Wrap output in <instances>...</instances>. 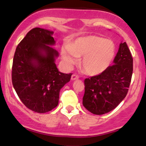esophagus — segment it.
Returning <instances> with one entry per match:
<instances>
[{
  "label": "esophagus",
  "mask_w": 146,
  "mask_h": 146,
  "mask_svg": "<svg viewBox=\"0 0 146 146\" xmlns=\"http://www.w3.org/2000/svg\"><path fill=\"white\" fill-rule=\"evenodd\" d=\"M79 78V76L76 74H73L71 76V80H77V79Z\"/></svg>",
  "instance_id": "esophagus-1"
}]
</instances>
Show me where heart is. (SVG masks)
<instances>
[{
	"mask_svg": "<svg viewBox=\"0 0 146 146\" xmlns=\"http://www.w3.org/2000/svg\"><path fill=\"white\" fill-rule=\"evenodd\" d=\"M116 47L114 42L95 35L79 37L61 51L63 60L68 68H71L81 57L80 66L88 75L96 76L105 71L114 58Z\"/></svg>",
	"mask_w": 146,
	"mask_h": 146,
	"instance_id": "b5f03b06",
	"label": "heart"
}]
</instances>
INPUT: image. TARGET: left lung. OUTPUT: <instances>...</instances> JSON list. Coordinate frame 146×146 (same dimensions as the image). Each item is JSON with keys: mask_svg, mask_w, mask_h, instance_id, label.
Instances as JSON below:
<instances>
[{"mask_svg": "<svg viewBox=\"0 0 146 146\" xmlns=\"http://www.w3.org/2000/svg\"><path fill=\"white\" fill-rule=\"evenodd\" d=\"M133 73V58L126 42H121L114 64L101 74L85 78L82 104L94 114L110 112L125 98Z\"/></svg>", "mask_w": 146, "mask_h": 146, "instance_id": "8db88e82", "label": "left lung"}]
</instances>
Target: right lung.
Returning <instances> with one entry per match:
<instances>
[{"mask_svg":"<svg viewBox=\"0 0 146 146\" xmlns=\"http://www.w3.org/2000/svg\"><path fill=\"white\" fill-rule=\"evenodd\" d=\"M52 31L35 27L16 48L12 67V82L22 102L32 111L46 113L58 104L59 92L72 73L58 71Z\"/></svg>","mask_w":146,"mask_h":146,"instance_id":"1","label":"right lung"}]
</instances>
